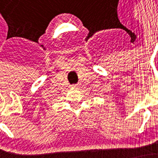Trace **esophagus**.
I'll return each instance as SVG.
<instances>
[{
	"mask_svg": "<svg viewBox=\"0 0 158 158\" xmlns=\"http://www.w3.org/2000/svg\"><path fill=\"white\" fill-rule=\"evenodd\" d=\"M79 87V84H74V85H72V88H77Z\"/></svg>",
	"mask_w": 158,
	"mask_h": 158,
	"instance_id": "esophagus-1",
	"label": "esophagus"
}]
</instances>
